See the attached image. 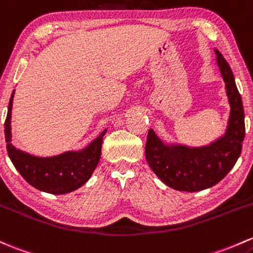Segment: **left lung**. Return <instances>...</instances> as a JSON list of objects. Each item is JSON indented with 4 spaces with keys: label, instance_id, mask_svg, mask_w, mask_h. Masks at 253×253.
<instances>
[{
    "label": "left lung",
    "instance_id": "1",
    "mask_svg": "<svg viewBox=\"0 0 253 253\" xmlns=\"http://www.w3.org/2000/svg\"><path fill=\"white\" fill-rule=\"evenodd\" d=\"M214 52L230 104L224 135L206 147L190 148L167 145L153 129L148 132L145 159L149 166L165 184L175 190L194 193L216 185L233 169L243 149L245 138L243 100L229 64L219 50Z\"/></svg>",
    "mask_w": 253,
    "mask_h": 253
}]
</instances>
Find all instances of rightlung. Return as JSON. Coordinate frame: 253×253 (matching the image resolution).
<instances>
[{"label": "right lung", "instance_id": "obj_1", "mask_svg": "<svg viewBox=\"0 0 253 253\" xmlns=\"http://www.w3.org/2000/svg\"><path fill=\"white\" fill-rule=\"evenodd\" d=\"M14 91L10 95L6 121L7 151L10 161L17 171L30 185L44 193L60 195L79 189L91 178L100 159L103 137L106 129L102 132L86 148L79 151H66L50 158H37L19 150L12 144L10 133V115Z\"/></svg>", "mask_w": 253, "mask_h": 253}]
</instances>
